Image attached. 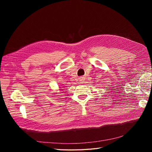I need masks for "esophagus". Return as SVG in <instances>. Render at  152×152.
<instances>
[{"instance_id":"obj_1","label":"esophagus","mask_w":152,"mask_h":152,"mask_svg":"<svg viewBox=\"0 0 152 152\" xmlns=\"http://www.w3.org/2000/svg\"><path fill=\"white\" fill-rule=\"evenodd\" d=\"M79 80H80V82H81V83H83V81H84V80H85V77L81 76V77H80V78H79Z\"/></svg>"}]
</instances>
